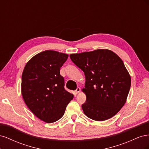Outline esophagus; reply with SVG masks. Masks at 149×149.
Returning a JSON list of instances; mask_svg holds the SVG:
<instances>
[{"mask_svg":"<svg viewBox=\"0 0 149 149\" xmlns=\"http://www.w3.org/2000/svg\"><path fill=\"white\" fill-rule=\"evenodd\" d=\"M80 91H81V89H80V88L79 87H78L77 88H76V89L75 90V93H76V94H78V93H79V92H80Z\"/></svg>","mask_w":149,"mask_h":149,"instance_id":"34e87169","label":"esophagus"}]
</instances>
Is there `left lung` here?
I'll list each match as a JSON object with an SVG mask.
<instances>
[{"label": "left lung", "instance_id": "1", "mask_svg": "<svg viewBox=\"0 0 149 149\" xmlns=\"http://www.w3.org/2000/svg\"><path fill=\"white\" fill-rule=\"evenodd\" d=\"M70 57L85 75L84 113L97 121L115 116L125 103L131 84L123 60L113 52L104 49L71 54Z\"/></svg>", "mask_w": 149, "mask_h": 149}]
</instances>
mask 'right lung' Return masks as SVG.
I'll return each instance as SVG.
<instances>
[{
  "label": "right lung",
  "instance_id": "add662e5",
  "mask_svg": "<svg viewBox=\"0 0 149 149\" xmlns=\"http://www.w3.org/2000/svg\"><path fill=\"white\" fill-rule=\"evenodd\" d=\"M68 57L56 51H44L29 60L22 75V94L26 105L47 123L61 119L73 98L65 89V79L60 73Z\"/></svg>",
  "mask_w": 149,
  "mask_h": 149
}]
</instances>
